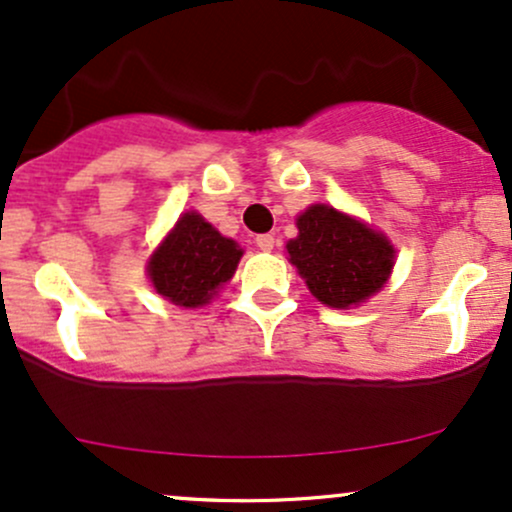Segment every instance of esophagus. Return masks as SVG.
I'll return each mask as SVG.
<instances>
[{
  "mask_svg": "<svg viewBox=\"0 0 512 512\" xmlns=\"http://www.w3.org/2000/svg\"><path fill=\"white\" fill-rule=\"evenodd\" d=\"M255 243L262 252H272L274 250V236H272V233H262V236L255 238Z\"/></svg>",
  "mask_w": 512,
  "mask_h": 512,
  "instance_id": "1",
  "label": "esophagus"
}]
</instances>
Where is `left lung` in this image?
<instances>
[{
	"label": "left lung",
	"mask_w": 512,
	"mask_h": 512,
	"mask_svg": "<svg viewBox=\"0 0 512 512\" xmlns=\"http://www.w3.org/2000/svg\"><path fill=\"white\" fill-rule=\"evenodd\" d=\"M291 262L317 301L349 308L383 289L395 248L366 223L315 204L298 216V238L286 245Z\"/></svg>",
	"instance_id": "1"
}]
</instances>
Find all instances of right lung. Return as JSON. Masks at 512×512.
I'll list each match as a JSON object with an SVG mask.
<instances>
[{
    "instance_id": "add662e5",
    "label": "right lung",
    "mask_w": 512,
    "mask_h": 512,
    "mask_svg": "<svg viewBox=\"0 0 512 512\" xmlns=\"http://www.w3.org/2000/svg\"><path fill=\"white\" fill-rule=\"evenodd\" d=\"M240 255L236 240L223 238L202 216L187 211L151 255L149 276L166 301L199 308L236 274Z\"/></svg>"
}]
</instances>
